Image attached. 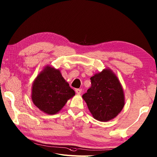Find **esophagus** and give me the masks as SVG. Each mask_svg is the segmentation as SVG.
<instances>
[{"label":"esophagus","instance_id":"esophagus-1","mask_svg":"<svg viewBox=\"0 0 157 157\" xmlns=\"http://www.w3.org/2000/svg\"><path fill=\"white\" fill-rule=\"evenodd\" d=\"M75 92H76V94H80L81 93L82 90H81V89H75Z\"/></svg>","mask_w":157,"mask_h":157}]
</instances>
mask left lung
Listing matches in <instances>:
<instances>
[{"label":"left lung","instance_id":"left-lung-1","mask_svg":"<svg viewBox=\"0 0 157 157\" xmlns=\"http://www.w3.org/2000/svg\"><path fill=\"white\" fill-rule=\"evenodd\" d=\"M91 87L82 95L94 119L106 122L115 118L124 106L123 86L110 68H105L90 78Z\"/></svg>","mask_w":157,"mask_h":157}]
</instances>
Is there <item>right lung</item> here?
Segmentation results:
<instances>
[{
  "mask_svg": "<svg viewBox=\"0 0 157 157\" xmlns=\"http://www.w3.org/2000/svg\"><path fill=\"white\" fill-rule=\"evenodd\" d=\"M32 101L47 114L58 113L75 92L69 86L59 69L45 66L33 82Z\"/></svg>",
  "mask_w": 157,
  "mask_h": 157,
  "instance_id": "1",
  "label": "right lung"
}]
</instances>
